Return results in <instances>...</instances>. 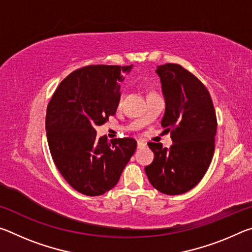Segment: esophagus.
Instances as JSON below:
<instances>
[{
  "mask_svg": "<svg viewBox=\"0 0 252 252\" xmlns=\"http://www.w3.org/2000/svg\"><path fill=\"white\" fill-rule=\"evenodd\" d=\"M144 146H146V143L142 141H138V148H143Z\"/></svg>",
  "mask_w": 252,
  "mask_h": 252,
  "instance_id": "34e87169",
  "label": "esophagus"
}]
</instances>
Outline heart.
I'll list each match as a JSON object with an SVG mask.
<instances>
[{"label": "heart", "instance_id": "b5f03b06", "mask_svg": "<svg viewBox=\"0 0 252 252\" xmlns=\"http://www.w3.org/2000/svg\"><path fill=\"white\" fill-rule=\"evenodd\" d=\"M122 99H123V94H120V96H119V100H118V105L121 104Z\"/></svg>", "mask_w": 252, "mask_h": 252}]
</instances>
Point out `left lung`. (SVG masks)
Segmentation results:
<instances>
[{"instance_id": "left-lung-1", "label": "left lung", "mask_w": 252, "mask_h": 252, "mask_svg": "<svg viewBox=\"0 0 252 252\" xmlns=\"http://www.w3.org/2000/svg\"><path fill=\"white\" fill-rule=\"evenodd\" d=\"M165 111L161 126L173 144L149 142L155 159L144 170L151 185L164 194L192 189L206 174L215 152L217 118L207 88L181 65L157 66Z\"/></svg>"}]
</instances>
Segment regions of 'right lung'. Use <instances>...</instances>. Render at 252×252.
<instances>
[{"label":"right lung","mask_w":252,"mask_h":252,"mask_svg":"<svg viewBox=\"0 0 252 252\" xmlns=\"http://www.w3.org/2000/svg\"><path fill=\"white\" fill-rule=\"evenodd\" d=\"M132 65H90L72 72L46 110L51 156L67 183L94 197L112 189L136 149L132 138L96 136L95 127L114 116L123 75Z\"/></svg>","instance_id":"add662e5"}]
</instances>
